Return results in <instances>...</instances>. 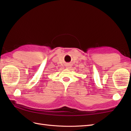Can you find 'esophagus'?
I'll use <instances>...</instances> for the list:
<instances>
[{"label": "esophagus", "mask_w": 131, "mask_h": 131, "mask_svg": "<svg viewBox=\"0 0 131 131\" xmlns=\"http://www.w3.org/2000/svg\"><path fill=\"white\" fill-rule=\"evenodd\" d=\"M71 65H70V63H67V64H66V68H67V69H70V68H71Z\"/></svg>", "instance_id": "esophagus-1"}]
</instances>
